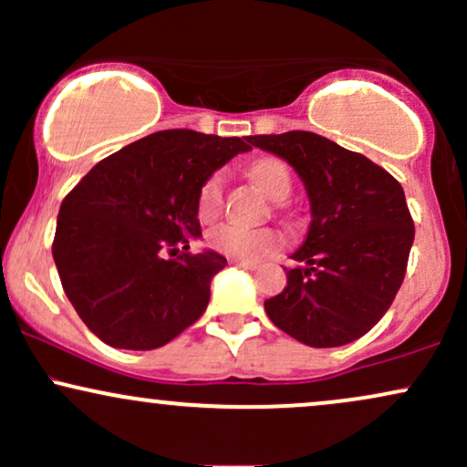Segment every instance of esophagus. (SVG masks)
<instances>
[{"label":"esophagus","instance_id":"1","mask_svg":"<svg viewBox=\"0 0 467 467\" xmlns=\"http://www.w3.org/2000/svg\"><path fill=\"white\" fill-rule=\"evenodd\" d=\"M230 265H237V267H245V270H256V264H252V261H241V259H230Z\"/></svg>","mask_w":467,"mask_h":467}]
</instances>
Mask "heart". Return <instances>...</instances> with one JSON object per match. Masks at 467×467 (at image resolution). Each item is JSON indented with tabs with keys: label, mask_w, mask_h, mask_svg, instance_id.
I'll return each instance as SVG.
<instances>
[{
	"label": "heart",
	"mask_w": 467,
	"mask_h": 467,
	"mask_svg": "<svg viewBox=\"0 0 467 467\" xmlns=\"http://www.w3.org/2000/svg\"><path fill=\"white\" fill-rule=\"evenodd\" d=\"M250 178L254 184L265 192L270 200H285L292 191V175L285 162L276 158H261L250 166ZM223 202V184L222 175H213L203 182L197 200V215L202 222H213L222 211ZM208 245L213 250L222 252L230 259L241 261H261L264 256L272 254L281 248L283 237L275 228H244L237 223H219L211 228L206 234Z\"/></svg>",
	"instance_id": "obj_1"
}]
</instances>
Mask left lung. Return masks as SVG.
<instances>
[{
  "instance_id": "1",
  "label": "left lung",
  "mask_w": 467,
  "mask_h": 467,
  "mask_svg": "<svg viewBox=\"0 0 467 467\" xmlns=\"http://www.w3.org/2000/svg\"><path fill=\"white\" fill-rule=\"evenodd\" d=\"M252 144L294 166L309 197L303 265L267 298L278 329L303 345L342 347L371 331L404 281L415 226L404 189L382 166L312 131L252 136Z\"/></svg>"
}]
</instances>
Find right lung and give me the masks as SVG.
<instances>
[{
	"instance_id": "right-lung-1",
	"label": "right lung",
	"mask_w": 467,
	"mask_h": 467,
	"mask_svg": "<svg viewBox=\"0 0 467 467\" xmlns=\"http://www.w3.org/2000/svg\"><path fill=\"white\" fill-rule=\"evenodd\" d=\"M250 149V136L158 131L100 160L67 192L52 256L69 303L105 345L158 349L203 314L226 259L189 252L202 237L197 200Z\"/></svg>"
}]
</instances>
